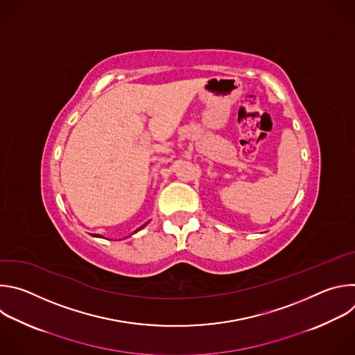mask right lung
Returning <instances> with one entry per match:
<instances>
[{"label": "right lung", "instance_id": "obj_1", "mask_svg": "<svg viewBox=\"0 0 355 355\" xmlns=\"http://www.w3.org/2000/svg\"><path fill=\"white\" fill-rule=\"evenodd\" d=\"M146 225H147V223H144V225H143V226H140V227H139V229H137V230H136V232H139V230H140V229H143V227H144V226H146ZM136 232H135V233H136ZM94 236H95V237H101V236H99V234H94Z\"/></svg>", "mask_w": 355, "mask_h": 355}]
</instances>
